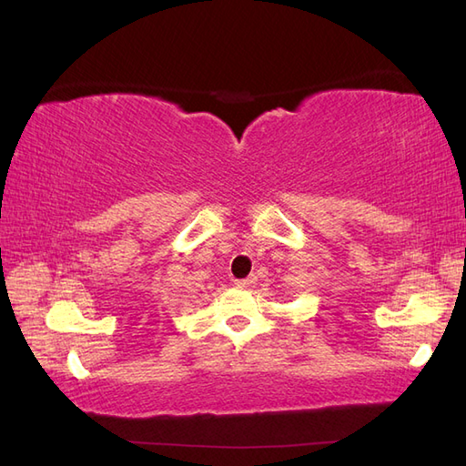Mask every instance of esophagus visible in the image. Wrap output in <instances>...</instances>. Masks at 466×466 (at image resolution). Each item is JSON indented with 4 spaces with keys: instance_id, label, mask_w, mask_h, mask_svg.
<instances>
[{
    "instance_id": "esophagus-1",
    "label": "esophagus",
    "mask_w": 466,
    "mask_h": 466,
    "mask_svg": "<svg viewBox=\"0 0 466 466\" xmlns=\"http://www.w3.org/2000/svg\"><path fill=\"white\" fill-rule=\"evenodd\" d=\"M256 284V278H244V279H236V286L238 288H252Z\"/></svg>"
}]
</instances>
